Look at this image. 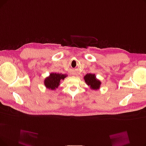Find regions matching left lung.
<instances>
[{"label": "left lung", "mask_w": 146, "mask_h": 146, "mask_svg": "<svg viewBox=\"0 0 146 146\" xmlns=\"http://www.w3.org/2000/svg\"><path fill=\"white\" fill-rule=\"evenodd\" d=\"M84 80L85 83L90 86L91 90H97L100 88L101 82L96 78L95 74H86L84 76Z\"/></svg>", "instance_id": "1"}]
</instances>
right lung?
<instances>
[{
	"mask_svg": "<svg viewBox=\"0 0 146 146\" xmlns=\"http://www.w3.org/2000/svg\"><path fill=\"white\" fill-rule=\"evenodd\" d=\"M67 76L66 74H63L61 73H50L49 76L45 78V80H44V85L49 90H56L60 85V81L64 80Z\"/></svg>",
	"mask_w": 146,
	"mask_h": 146,
	"instance_id": "add662e5",
	"label": "right lung"
}]
</instances>
